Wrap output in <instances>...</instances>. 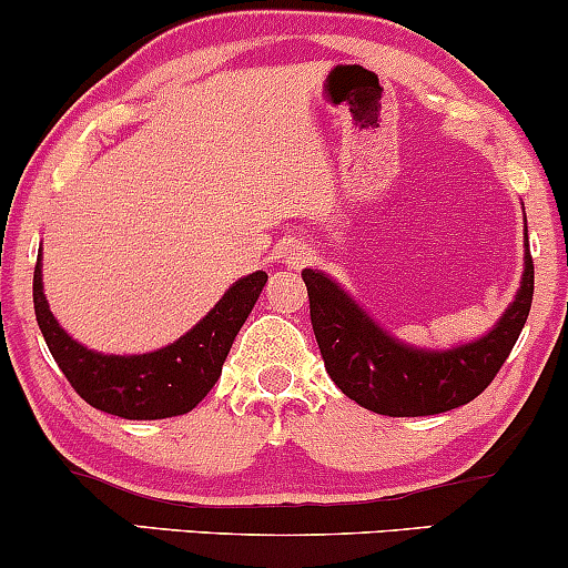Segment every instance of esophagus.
I'll return each instance as SVG.
<instances>
[{
  "instance_id": "34e87169",
  "label": "esophagus",
  "mask_w": 568,
  "mask_h": 568,
  "mask_svg": "<svg viewBox=\"0 0 568 568\" xmlns=\"http://www.w3.org/2000/svg\"><path fill=\"white\" fill-rule=\"evenodd\" d=\"M310 262H312V251H310V247H304V245L291 247L288 256H285V264H288L291 270H302V266H306Z\"/></svg>"
}]
</instances>
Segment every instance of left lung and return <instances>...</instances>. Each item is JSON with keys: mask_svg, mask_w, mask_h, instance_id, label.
<instances>
[{"mask_svg": "<svg viewBox=\"0 0 568 568\" xmlns=\"http://www.w3.org/2000/svg\"><path fill=\"white\" fill-rule=\"evenodd\" d=\"M302 277L325 371L349 400L384 416L443 414L475 400L505 366L534 296V262L526 251L524 283L491 334L448 352H422L384 334L334 280L312 270Z\"/></svg>", "mask_w": 568, "mask_h": 568, "instance_id": "8db88e82", "label": "left lung"}]
</instances>
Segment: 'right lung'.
<instances>
[{
    "label": "right lung",
    "instance_id": "add662e5",
    "mask_svg": "<svg viewBox=\"0 0 568 568\" xmlns=\"http://www.w3.org/2000/svg\"><path fill=\"white\" fill-rule=\"evenodd\" d=\"M42 253L34 266V312L50 355L84 403L122 419H168L192 410L219 382L234 336L251 315L266 275L253 272L232 285L202 321L149 355H101L77 344L61 325L42 293Z\"/></svg>",
    "mask_w": 568,
    "mask_h": 568
}]
</instances>
